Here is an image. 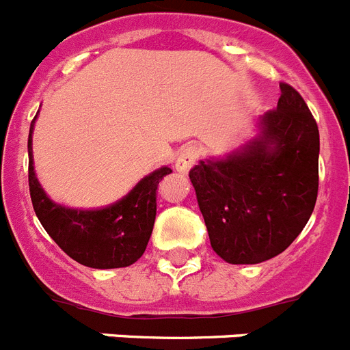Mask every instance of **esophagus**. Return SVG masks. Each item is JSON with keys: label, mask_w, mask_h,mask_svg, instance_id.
I'll use <instances>...</instances> for the list:
<instances>
[{"label": "esophagus", "mask_w": 350, "mask_h": 350, "mask_svg": "<svg viewBox=\"0 0 350 350\" xmlns=\"http://www.w3.org/2000/svg\"><path fill=\"white\" fill-rule=\"evenodd\" d=\"M198 159V148L197 146H187L183 148L181 152H179L178 160H176V169L179 172H188L191 167H193V163L197 162Z\"/></svg>", "instance_id": "1"}]
</instances>
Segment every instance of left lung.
I'll list each match as a JSON object with an SVG mask.
<instances>
[{
	"mask_svg": "<svg viewBox=\"0 0 350 350\" xmlns=\"http://www.w3.org/2000/svg\"><path fill=\"white\" fill-rule=\"evenodd\" d=\"M279 87L277 108L258 118L253 139L190 171L211 247L234 265L281 254L316 206L319 129L304 97Z\"/></svg>",
	"mask_w": 350,
	"mask_h": 350,
	"instance_id": "obj_1",
	"label": "left lung"
}]
</instances>
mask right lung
<instances>
[{
    "mask_svg": "<svg viewBox=\"0 0 350 350\" xmlns=\"http://www.w3.org/2000/svg\"><path fill=\"white\" fill-rule=\"evenodd\" d=\"M38 116V113H36ZM31 122L29 191L34 213L46 234L68 256L90 269H120L136 263L146 250L157 214V188L171 167H160L144 176L118 202L103 209H71L46 197L34 172Z\"/></svg>",
    "mask_w": 350,
    "mask_h": 350,
    "instance_id": "obj_1",
    "label": "right lung"
}]
</instances>
